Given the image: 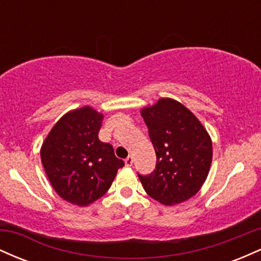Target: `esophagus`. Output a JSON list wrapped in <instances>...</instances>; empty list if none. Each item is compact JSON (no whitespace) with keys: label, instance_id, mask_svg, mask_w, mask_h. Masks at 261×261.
Returning a JSON list of instances; mask_svg holds the SVG:
<instances>
[{"label":"esophagus","instance_id":"34e87169","mask_svg":"<svg viewBox=\"0 0 261 261\" xmlns=\"http://www.w3.org/2000/svg\"><path fill=\"white\" fill-rule=\"evenodd\" d=\"M133 163H134V158L133 157H127L126 160H125V166H126V167H131V166H133Z\"/></svg>","mask_w":261,"mask_h":261}]
</instances>
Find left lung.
Instances as JSON below:
<instances>
[{"label":"left lung","mask_w":261,"mask_h":261,"mask_svg":"<svg viewBox=\"0 0 261 261\" xmlns=\"http://www.w3.org/2000/svg\"><path fill=\"white\" fill-rule=\"evenodd\" d=\"M157 155L155 169L139 178L146 193L172 206L193 197L207 178L212 141L199 119L172 98L141 109Z\"/></svg>","instance_id":"8db88e82"}]
</instances>
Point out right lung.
Masks as SVG:
<instances>
[{
  "label": "right lung",
  "mask_w": 261,
  "mask_h": 261,
  "mask_svg": "<svg viewBox=\"0 0 261 261\" xmlns=\"http://www.w3.org/2000/svg\"><path fill=\"white\" fill-rule=\"evenodd\" d=\"M103 118L88 106L71 110L41 146V163L54 190L73 205L88 206L103 196L125 164L98 137Z\"/></svg>",
  "instance_id": "add662e5"
}]
</instances>
